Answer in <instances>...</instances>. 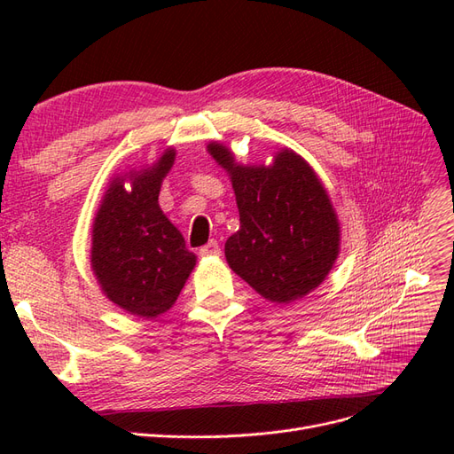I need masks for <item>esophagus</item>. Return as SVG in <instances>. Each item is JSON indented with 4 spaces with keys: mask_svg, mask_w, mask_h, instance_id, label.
I'll list each match as a JSON object with an SVG mask.
<instances>
[{
    "mask_svg": "<svg viewBox=\"0 0 454 454\" xmlns=\"http://www.w3.org/2000/svg\"><path fill=\"white\" fill-rule=\"evenodd\" d=\"M219 254H222V250H219L217 240H210L200 248V255H219Z\"/></svg>",
    "mask_w": 454,
    "mask_h": 454,
    "instance_id": "1",
    "label": "esophagus"
}]
</instances>
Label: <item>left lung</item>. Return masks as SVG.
<instances>
[{
  "instance_id": "left-lung-1",
  "label": "left lung",
  "mask_w": 454,
  "mask_h": 454,
  "mask_svg": "<svg viewBox=\"0 0 454 454\" xmlns=\"http://www.w3.org/2000/svg\"><path fill=\"white\" fill-rule=\"evenodd\" d=\"M210 155L231 174L240 229L225 242L231 269L274 303L320 286L339 254V223L309 164L284 149L274 167H240L219 144Z\"/></svg>"
}]
</instances>
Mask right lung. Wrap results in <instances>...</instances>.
Instances as JSON below:
<instances>
[{
  "instance_id": "add662e5",
  "label": "right lung",
  "mask_w": 454,
  "mask_h": 454,
  "mask_svg": "<svg viewBox=\"0 0 454 454\" xmlns=\"http://www.w3.org/2000/svg\"><path fill=\"white\" fill-rule=\"evenodd\" d=\"M167 151L151 170L115 180L94 219L92 270L104 294L130 314L155 318L180 295L195 255L159 208L160 180L174 162Z\"/></svg>"
}]
</instances>
